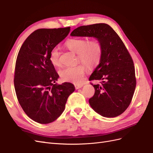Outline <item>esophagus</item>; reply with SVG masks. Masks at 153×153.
I'll list each match as a JSON object with an SVG mask.
<instances>
[{
  "instance_id": "esophagus-1",
  "label": "esophagus",
  "mask_w": 153,
  "mask_h": 153,
  "mask_svg": "<svg viewBox=\"0 0 153 153\" xmlns=\"http://www.w3.org/2000/svg\"><path fill=\"white\" fill-rule=\"evenodd\" d=\"M82 85L80 84H75V87L76 89H80V88L82 87Z\"/></svg>"
}]
</instances>
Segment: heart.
<instances>
[{
	"mask_svg": "<svg viewBox=\"0 0 153 153\" xmlns=\"http://www.w3.org/2000/svg\"><path fill=\"white\" fill-rule=\"evenodd\" d=\"M66 46L69 50L77 53L78 61L84 62L88 67L93 68L100 61L102 47L98 40L87 41L84 38H73L66 41ZM59 57V49L52 48L50 53L49 59L53 66H61ZM85 65L82 63L76 66L67 67L62 69L59 72L61 80L66 82L79 84L82 81L87 71V68Z\"/></svg>",
	"mask_w": 153,
	"mask_h": 153,
	"instance_id": "b5f03b06",
	"label": "heart"
}]
</instances>
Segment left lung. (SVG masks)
<instances>
[{
    "mask_svg": "<svg viewBox=\"0 0 153 153\" xmlns=\"http://www.w3.org/2000/svg\"><path fill=\"white\" fill-rule=\"evenodd\" d=\"M71 36L94 37L100 42L102 54L89 80L102 82L101 85L91 84L95 92L89 102L92 108L103 117L121 115L130 104L136 87L135 66L123 41L106 24L80 26L73 30Z\"/></svg>",
    "mask_w": 153,
    "mask_h": 153,
    "instance_id": "left-lung-1",
    "label": "left lung"
}]
</instances>
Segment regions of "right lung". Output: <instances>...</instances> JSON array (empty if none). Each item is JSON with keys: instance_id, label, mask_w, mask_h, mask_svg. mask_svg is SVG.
<instances>
[{"instance_id": "1", "label": "right lung", "mask_w": 153, "mask_h": 153, "mask_svg": "<svg viewBox=\"0 0 153 153\" xmlns=\"http://www.w3.org/2000/svg\"><path fill=\"white\" fill-rule=\"evenodd\" d=\"M69 31L70 27L36 30L18 54L14 78L17 99L27 116L40 124L55 121L75 89L71 83H55L59 76L49 59L51 50Z\"/></svg>"}]
</instances>
